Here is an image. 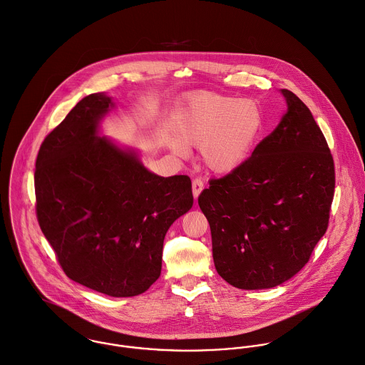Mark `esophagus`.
Wrapping results in <instances>:
<instances>
[{
  "mask_svg": "<svg viewBox=\"0 0 365 365\" xmlns=\"http://www.w3.org/2000/svg\"><path fill=\"white\" fill-rule=\"evenodd\" d=\"M205 189V183H203V180L202 179H199V178H196V179H193V182H192V190H193V196H195V199H197L199 197V195L202 193V190Z\"/></svg>",
  "mask_w": 365,
  "mask_h": 365,
  "instance_id": "esophagus-1",
  "label": "esophagus"
}]
</instances>
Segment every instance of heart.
Wrapping results in <instances>:
<instances>
[{
  "label": "heart",
  "instance_id": "obj_1",
  "mask_svg": "<svg viewBox=\"0 0 365 365\" xmlns=\"http://www.w3.org/2000/svg\"><path fill=\"white\" fill-rule=\"evenodd\" d=\"M178 137H168L166 145L179 158L189 155L187 146L200 148L203 165L216 173L237 169L252 152L264 131V113L250 98L210 91L189 97L173 123Z\"/></svg>",
  "mask_w": 365,
  "mask_h": 365
}]
</instances>
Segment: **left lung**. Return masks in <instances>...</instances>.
<instances>
[{"mask_svg": "<svg viewBox=\"0 0 365 365\" xmlns=\"http://www.w3.org/2000/svg\"><path fill=\"white\" fill-rule=\"evenodd\" d=\"M281 91L288 111L278 127L199 196L216 269L238 289H268L291 279L329 225L336 185L331 152L304 103Z\"/></svg>", "mask_w": 365, "mask_h": 365, "instance_id": "1", "label": "left lung"}]
</instances>
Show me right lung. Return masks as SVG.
I'll use <instances>...</instances> for the list:
<instances>
[{
  "instance_id": "add662e5",
  "label": "right lung",
  "mask_w": 365,
  "mask_h": 365,
  "mask_svg": "<svg viewBox=\"0 0 365 365\" xmlns=\"http://www.w3.org/2000/svg\"><path fill=\"white\" fill-rule=\"evenodd\" d=\"M114 107L80 100L39 148L36 217L63 272L114 297L141 294L159 278L165 234L193 206L186 175L149 172L138 155L98 137Z\"/></svg>"
}]
</instances>
